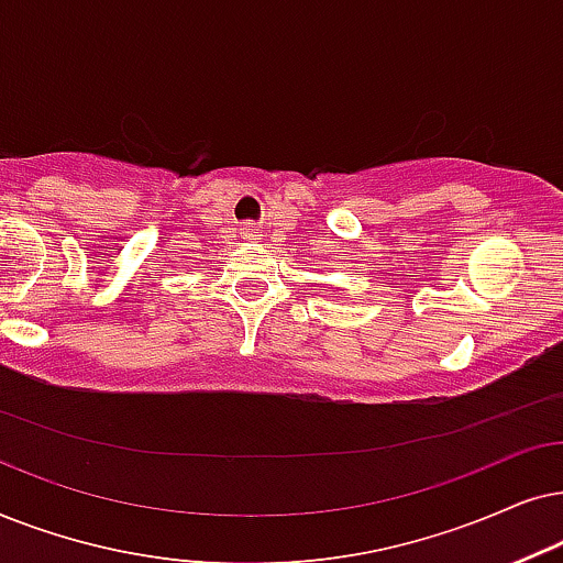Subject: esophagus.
<instances>
[{
	"label": "esophagus",
	"instance_id": "34e87169",
	"mask_svg": "<svg viewBox=\"0 0 563 563\" xmlns=\"http://www.w3.org/2000/svg\"><path fill=\"white\" fill-rule=\"evenodd\" d=\"M244 236H257V229H254V223H246Z\"/></svg>",
	"mask_w": 563,
	"mask_h": 563
}]
</instances>
